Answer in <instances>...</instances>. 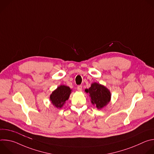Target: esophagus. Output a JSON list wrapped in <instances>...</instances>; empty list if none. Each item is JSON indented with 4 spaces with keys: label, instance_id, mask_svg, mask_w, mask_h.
Wrapping results in <instances>:
<instances>
[{
    "label": "esophagus",
    "instance_id": "34e87169",
    "mask_svg": "<svg viewBox=\"0 0 154 154\" xmlns=\"http://www.w3.org/2000/svg\"><path fill=\"white\" fill-rule=\"evenodd\" d=\"M82 85H79V86H77V90H78V91H82Z\"/></svg>",
    "mask_w": 154,
    "mask_h": 154
}]
</instances>
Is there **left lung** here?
Instances as JSON below:
<instances>
[{
    "label": "left lung",
    "instance_id": "1",
    "mask_svg": "<svg viewBox=\"0 0 154 154\" xmlns=\"http://www.w3.org/2000/svg\"><path fill=\"white\" fill-rule=\"evenodd\" d=\"M85 91L90 94L91 102L95 104L99 109L105 106L110 100V92L105 86L99 83H93L90 88L86 89Z\"/></svg>",
    "mask_w": 154,
    "mask_h": 154
}]
</instances>
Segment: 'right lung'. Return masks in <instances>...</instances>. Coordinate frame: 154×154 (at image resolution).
Instances as JSON below:
<instances>
[{
	"label": "right lung",
	"instance_id": "add662e5",
	"mask_svg": "<svg viewBox=\"0 0 154 154\" xmlns=\"http://www.w3.org/2000/svg\"><path fill=\"white\" fill-rule=\"evenodd\" d=\"M71 90L70 88L61 85L57 88L50 96V99L53 105L57 108H61L69 97Z\"/></svg>",
	"mask_w": 154,
	"mask_h": 154
}]
</instances>
